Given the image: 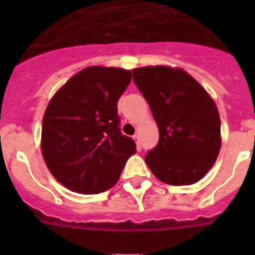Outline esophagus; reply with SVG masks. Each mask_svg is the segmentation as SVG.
Segmentation results:
<instances>
[{
    "instance_id": "esophagus-1",
    "label": "esophagus",
    "mask_w": 255,
    "mask_h": 255,
    "mask_svg": "<svg viewBox=\"0 0 255 255\" xmlns=\"http://www.w3.org/2000/svg\"><path fill=\"white\" fill-rule=\"evenodd\" d=\"M133 140H135L136 145H137V148L140 149V137H139V135H137V133H136V135H133Z\"/></svg>"
}]
</instances>
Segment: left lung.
Instances as JSON below:
<instances>
[{"label":"left lung","mask_w":255,"mask_h":255,"mask_svg":"<svg viewBox=\"0 0 255 255\" xmlns=\"http://www.w3.org/2000/svg\"><path fill=\"white\" fill-rule=\"evenodd\" d=\"M132 74L159 127V143L145 155L152 173L176 186L201 180L221 148V122L213 99L181 69L147 66Z\"/></svg>","instance_id":"8db88e82"}]
</instances>
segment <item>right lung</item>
I'll return each instance as SVG.
<instances>
[{"mask_svg": "<svg viewBox=\"0 0 255 255\" xmlns=\"http://www.w3.org/2000/svg\"><path fill=\"white\" fill-rule=\"evenodd\" d=\"M131 71L90 66L51 98L42 122V155L62 185L82 194L115 185L135 141L120 131L118 100Z\"/></svg>", "mask_w": 255, "mask_h": 255, "instance_id": "right-lung-1", "label": "right lung"}]
</instances>
